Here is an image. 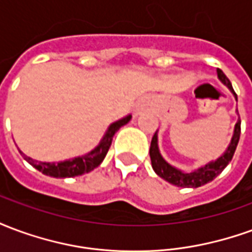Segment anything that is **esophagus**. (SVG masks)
<instances>
[{
    "label": "esophagus",
    "instance_id": "34e87169",
    "mask_svg": "<svg viewBox=\"0 0 252 252\" xmlns=\"http://www.w3.org/2000/svg\"><path fill=\"white\" fill-rule=\"evenodd\" d=\"M148 105H150V99L142 98L140 101H139V102H137L136 108H137V110H144V109H147Z\"/></svg>",
    "mask_w": 252,
    "mask_h": 252
}]
</instances>
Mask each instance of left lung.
I'll use <instances>...</instances> for the list:
<instances>
[{
	"label": "left lung",
	"mask_w": 252,
	"mask_h": 252,
	"mask_svg": "<svg viewBox=\"0 0 252 252\" xmlns=\"http://www.w3.org/2000/svg\"><path fill=\"white\" fill-rule=\"evenodd\" d=\"M217 77L232 92L235 98L238 101V95L235 93L232 85H231L229 79L225 77V74L220 68H217ZM239 137H240V119L235 124V129H233V135L229 146H228L225 153L222 154L220 158H217L216 160H212L209 163L204 164L202 167L194 170V171L185 173V171H181V170L175 169L174 166L167 163L163 159V157L160 155L158 147V131H157L155 135H154L153 140H151V147H150V158H151L153 169L160 178L167 181L169 184L180 186V188H200V186L205 185L208 182L215 180L217 175L220 174L222 170L227 167V164L232 160L235 150L238 147Z\"/></svg>",
	"instance_id": "left-lung-1"
}]
</instances>
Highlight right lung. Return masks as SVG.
<instances>
[{"instance_id":"obj_1","label":"right lung","mask_w":252,"mask_h":252,"mask_svg":"<svg viewBox=\"0 0 252 252\" xmlns=\"http://www.w3.org/2000/svg\"><path fill=\"white\" fill-rule=\"evenodd\" d=\"M131 115H128L126 117L120 119V120L112 123L109 128H108V131L105 132L104 137L101 139L98 146L94 148V150H92L90 153L82 155V157H77V158L63 160V162H58V163H50V162L35 160V159L27 157L21 151H20V154L36 170L41 171L43 174L54 177V178H71V177L82 175L85 173L92 171L95 167H98L101 162L106 157V154H108V150H109L110 144H112V139L115 136V133L120 129L121 126H126V123L131 120Z\"/></svg>"}]
</instances>
